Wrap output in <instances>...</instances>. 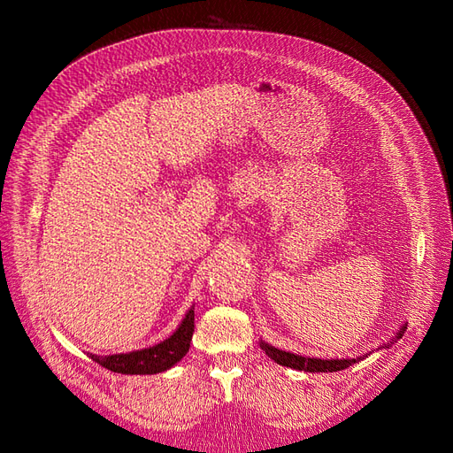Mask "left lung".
Instances as JSON below:
<instances>
[{
    "mask_svg": "<svg viewBox=\"0 0 453 453\" xmlns=\"http://www.w3.org/2000/svg\"><path fill=\"white\" fill-rule=\"evenodd\" d=\"M407 326H401L399 329V333L395 334V339H401V334H403V331H405ZM393 341V339H391ZM388 346H389V342H388ZM261 349L271 356V358L276 362V364H280V365H288V368H294V370H300V372H339V370H344V368H349V365H352V364H356V362H360V360H364L365 356L368 354H362V356H358V358H334V360H321V358H310V356H302V354H294V352H286V350H280V349H276V346H271V344H266L265 341H261Z\"/></svg>",
    "mask_w": 453,
    "mask_h": 453,
    "instance_id": "8db88e82",
    "label": "left lung"
}]
</instances>
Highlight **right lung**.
<instances>
[{
	"label": "right lung",
	"instance_id": "add662e5",
	"mask_svg": "<svg viewBox=\"0 0 453 453\" xmlns=\"http://www.w3.org/2000/svg\"><path fill=\"white\" fill-rule=\"evenodd\" d=\"M192 333H195V307H190L185 319L180 321L177 331L163 342L150 346V349L134 350L128 354H109L97 356L91 354L93 362L101 364L103 368L117 373H130V375H151L161 373L173 368L182 356L190 349Z\"/></svg>",
	"mask_w": 453,
	"mask_h": 453
}]
</instances>
